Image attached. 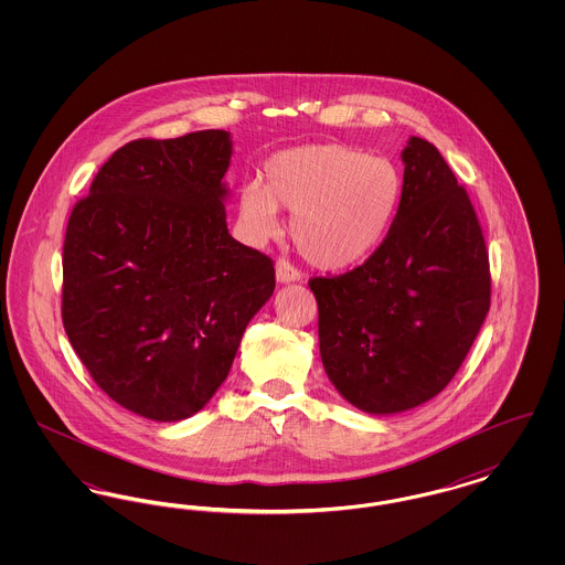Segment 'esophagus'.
Here are the masks:
<instances>
[{
	"mask_svg": "<svg viewBox=\"0 0 565 565\" xmlns=\"http://www.w3.org/2000/svg\"><path fill=\"white\" fill-rule=\"evenodd\" d=\"M275 279H277V284H295V281H300V273L290 263L279 260L275 265Z\"/></svg>",
	"mask_w": 565,
	"mask_h": 565,
	"instance_id": "esophagus-1",
	"label": "esophagus"
}]
</instances>
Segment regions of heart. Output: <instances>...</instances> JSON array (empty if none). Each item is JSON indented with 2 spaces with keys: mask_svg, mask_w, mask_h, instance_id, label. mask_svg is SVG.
<instances>
[{
  "mask_svg": "<svg viewBox=\"0 0 565 565\" xmlns=\"http://www.w3.org/2000/svg\"><path fill=\"white\" fill-rule=\"evenodd\" d=\"M401 167L345 143H307L265 162V182L245 184L243 226L254 242L277 231L279 207L292 212L290 235L302 258L322 270L369 260L403 203Z\"/></svg>",
  "mask_w": 565,
  "mask_h": 565,
  "instance_id": "1",
  "label": "heart"
}]
</instances>
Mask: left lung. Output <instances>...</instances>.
Masks as SVG:
<instances>
[{"label":"left lung","instance_id":"1","mask_svg":"<svg viewBox=\"0 0 565 565\" xmlns=\"http://www.w3.org/2000/svg\"><path fill=\"white\" fill-rule=\"evenodd\" d=\"M401 210L358 269L309 281L320 355L337 392L371 415L440 394L489 311V256L466 190L422 137L404 146Z\"/></svg>","mask_w":565,"mask_h":565}]
</instances>
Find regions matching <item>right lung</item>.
Returning a JSON list of instances; mask_svg holds the SVG:
<instances>
[{
    "label": "right lung",
    "mask_w": 565,
    "mask_h": 565,
    "mask_svg": "<svg viewBox=\"0 0 565 565\" xmlns=\"http://www.w3.org/2000/svg\"><path fill=\"white\" fill-rule=\"evenodd\" d=\"M228 131L135 139L76 203L63 245V326L95 383L152 422L212 401L275 290L270 258L231 237Z\"/></svg>",
    "instance_id": "obj_1"
}]
</instances>
